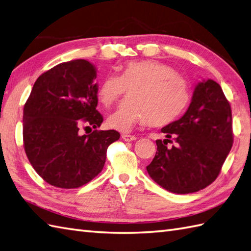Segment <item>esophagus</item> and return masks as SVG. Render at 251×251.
<instances>
[{"label":"esophagus","instance_id":"1","mask_svg":"<svg viewBox=\"0 0 251 251\" xmlns=\"http://www.w3.org/2000/svg\"><path fill=\"white\" fill-rule=\"evenodd\" d=\"M122 140L126 141V142H132V141H135L136 140V136L134 135H130V134H122Z\"/></svg>","mask_w":251,"mask_h":251}]
</instances>
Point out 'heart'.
Here are the masks:
<instances>
[{
    "label": "heart",
    "instance_id": "heart-1",
    "mask_svg": "<svg viewBox=\"0 0 251 251\" xmlns=\"http://www.w3.org/2000/svg\"><path fill=\"white\" fill-rule=\"evenodd\" d=\"M129 98L111 114L113 129L130 131L137 124L163 126L174 121L189 101L186 80L172 66L157 60L131 61L120 66L119 76L107 75L98 89L103 107L114 105L126 92Z\"/></svg>",
    "mask_w": 251,
    "mask_h": 251
}]
</instances>
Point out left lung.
Wrapping results in <instances>:
<instances>
[{"mask_svg": "<svg viewBox=\"0 0 251 251\" xmlns=\"http://www.w3.org/2000/svg\"><path fill=\"white\" fill-rule=\"evenodd\" d=\"M149 176L177 194L202 190L216 180L233 145L232 111L219 83L199 82L180 119L162 127ZM168 142H174L170 148Z\"/></svg>", "mask_w": 251, "mask_h": 251, "instance_id": "8db88e82", "label": "left lung"}]
</instances>
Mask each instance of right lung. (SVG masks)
Listing matches in <instances>:
<instances>
[{
	"label": "right lung",
	"mask_w": 251,
	"mask_h": 251,
	"mask_svg": "<svg viewBox=\"0 0 251 251\" xmlns=\"http://www.w3.org/2000/svg\"><path fill=\"white\" fill-rule=\"evenodd\" d=\"M97 69L86 60L53 66L36 79L24 108V146L33 169L49 185L74 189L104 168L115 130L80 134L103 122L97 110Z\"/></svg>",
	"instance_id": "obj_1"
}]
</instances>
